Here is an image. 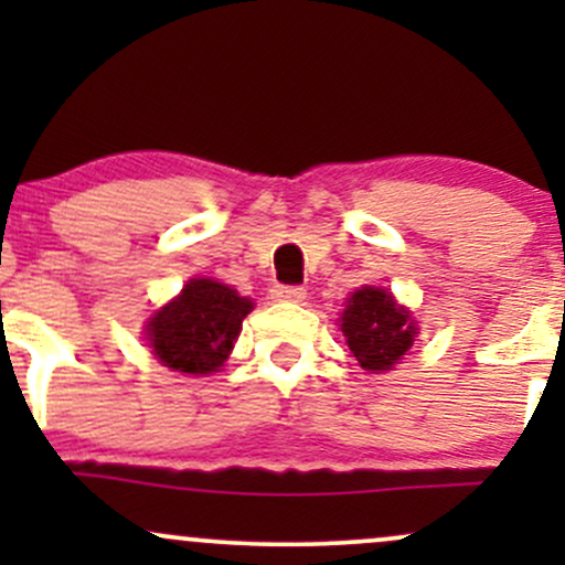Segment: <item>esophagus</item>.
<instances>
[{
    "instance_id": "1",
    "label": "esophagus",
    "mask_w": 565,
    "mask_h": 565,
    "mask_svg": "<svg viewBox=\"0 0 565 565\" xmlns=\"http://www.w3.org/2000/svg\"><path fill=\"white\" fill-rule=\"evenodd\" d=\"M274 297L281 302H302L308 291H305V287H276Z\"/></svg>"
}]
</instances>
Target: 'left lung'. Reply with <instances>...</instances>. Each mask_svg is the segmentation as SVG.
<instances>
[{"instance_id": "left-lung-1", "label": "left lung", "mask_w": 565, "mask_h": 565, "mask_svg": "<svg viewBox=\"0 0 565 565\" xmlns=\"http://www.w3.org/2000/svg\"><path fill=\"white\" fill-rule=\"evenodd\" d=\"M340 329L361 369L377 374L391 372L419 334L412 313L380 287H361L348 297Z\"/></svg>"}]
</instances>
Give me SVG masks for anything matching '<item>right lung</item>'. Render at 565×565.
<instances>
[{
	"instance_id": "add662e5",
	"label": "right lung",
	"mask_w": 565,
	"mask_h": 565,
	"mask_svg": "<svg viewBox=\"0 0 565 565\" xmlns=\"http://www.w3.org/2000/svg\"><path fill=\"white\" fill-rule=\"evenodd\" d=\"M252 308L255 302L228 284L191 278L183 291L148 321V348L174 372L193 377L215 374L231 355L242 321Z\"/></svg>"
}]
</instances>
